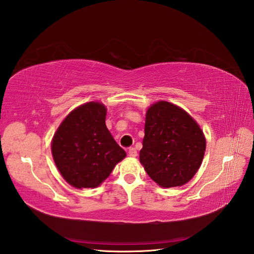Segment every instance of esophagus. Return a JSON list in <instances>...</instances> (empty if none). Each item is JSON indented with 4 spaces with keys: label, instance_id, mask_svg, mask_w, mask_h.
<instances>
[{
    "label": "esophagus",
    "instance_id": "obj_1",
    "mask_svg": "<svg viewBox=\"0 0 254 254\" xmlns=\"http://www.w3.org/2000/svg\"><path fill=\"white\" fill-rule=\"evenodd\" d=\"M127 153H128V156H131V157H136L137 156V151H136L135 148H129L128 151H127Z\"/></svg>",
    "mask_w": 254,
    "mask_h": 254
}]
</instances>
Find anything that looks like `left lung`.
I'll return each instance as SVG.
<instances>
[{
  "label": "left lung",
  "mask_w": 254,
  "mask_h": 254,
  "mask_svg": "<svg viewBox=\"0 0 254 254\" xmlns=\"http://www.w3.org/2000/svg\"><path fill=\"white\" fill-rule=\"evenodd\" d=\"M205 147L199 125L182 108L166 101L148 108L139 161L159 186L190 182L203 161Z\"/></svg>",
  "instance_id": "1"
}]
</instances>
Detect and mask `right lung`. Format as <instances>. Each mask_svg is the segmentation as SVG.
<instances>
[{
  "label": "right lung",
  "mask_w": 254,
  "mask_h": 254,
  "mask_svg": "<svg viewBox=\"0 0 254 254\" xmlns=\"http://www.w3.org/2000/svg\"><path fill=\"white\" fill-rule=\"evenodd\" d=\"M106 107L88 102L72 111L52 139V155L62 177L75 188H95L108 178L126 151L105 125Z\"/></svg>",
  "instance_id": "add662e5"
}]
</instances>
